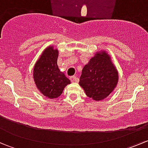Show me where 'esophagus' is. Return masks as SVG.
<instances>
[{
	"label": "esophagus",
	"instance_id": "34e87169",
	"mask_svg": "<svg viewBox=\"0 0 148 148\" xmlns=\"http://www.w3.org/2000/svg\"><path fill=\"white\" fill-rule=\"evenodd\" d=\"M70 80H71V82H78L79 79L75 76H72V77H70Z\"/></svg>",
	"mask_w": 148,
	"mask_h": 148
}]
</instances>
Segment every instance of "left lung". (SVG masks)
<instances>
[{
	"mask_svg": "<svg viewBox=\"0 0 148 148\" xmlns=\"http://www.w3.org/2000/svg\"><path fill=\"white\" fill-rule=\"evenodd\" d=\"M118 80V71L111 56L107 51L101 50L84 66L79 84L86 96L95 101H101L114 90Z\"/></svg>",
	"mask_w": 148,
	"mask_h": 148,
	"instance_id": "obj_1",
	"label": "left lung"
}]
</instances>
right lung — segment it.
I'll use <instances>...</instances> for the list:
<instances>
[{
	"instance_id": "1",
	"label": "right lung",
	"mask_w": 148,
	"mask_h": 148,
	"mask_svg": "<svg viewBox=\"0 0 148 148\" xmlns=\"http://www.w3.org/2000/svg\"><path fill=\"white\" fill-rule=\"evenodd\" d=\"M59 51L53 46L46 47L34 65L33 78L40 93L49 99L60 96L66 85L71 84L57 64Z\"/></svg>"
}]
</instances>
